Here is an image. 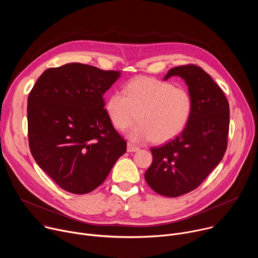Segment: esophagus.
Segmentation results:
<instances>
[{
    "label": "esophagus",
    "mask_w": 258,
    "mask_h": 258,
    "mask_svg": "<svg viewBox=\"0 0 258 258\" xmlns=\"http://www.w3.org/2000/svg\"><path fill=\"white\" fill-rule=\"evenodd\" d=\"M139 150H140L139 147L133 145L132 143H127V152H137Z\"/></svg>",
    "instance_id": "esophagus-1"
}]
</instances>
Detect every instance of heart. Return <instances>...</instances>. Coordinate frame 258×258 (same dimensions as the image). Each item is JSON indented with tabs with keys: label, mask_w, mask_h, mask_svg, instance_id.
Returning <instances> with one entry per match:
<instances>
[{
	"label": "heart",
	"mask_w": 258,
	"mask_h": 258,
	"mask_svg": "<svg viewBox=\"0 0 258 258\" xmlns=\"http://www.w3.org/2000/svg\"><path fill=\"white\" fill-rule=\"evenodd\" d=\"M190 93L172 84L153 78L140 77L131 81L123 93L115 92L106 103V111L112 124L120 131L140 122L128 132L138 143L154 140L167 142L186 127L192 113Z\"/></svg>",
	"instance_id": "heart-1"
}]
</instances>
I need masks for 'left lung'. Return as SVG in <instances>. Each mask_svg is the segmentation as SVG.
<instances>
[{
	"label": "left lung",
	"instance_id": "obj_1",
	"mask_svg": "<svg viewBox=\"0 0 258 258\" xmlns=\"http://www.w3.org/2000/svg\"><path fill=\"white\" fill-rule=\"evenodd\" d=\"M179 77L189 87L193 107L181 134L151 149L153 161L145 172L152 190L178 197L195 190L222 161L228 146L229 102L201 67L189 64L169 69L163 81Z\"/></svg>",
	"mask_w": 258,
	"mask_h": 258
}]
</instances>
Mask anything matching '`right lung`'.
Wrapping results in <instances>:
<instances>
[{
	"label": "right lung",
	"mask_w": 258,
	"mask_h": 258,
	"mask_svg": "<svg viewBox=\"0 0 258 258\" xmlns=\"http://www.w3.org/2000/svg\"><path fill=\"white\" fill-rule=\"evenodd\" d=\"M119 77L120 71L69 63L45 70L29 93L30 152L67 192L94 191L126 151L103 99Z\"/></svg>",
	"instance_id": "obj_1"
}]
</instances>
